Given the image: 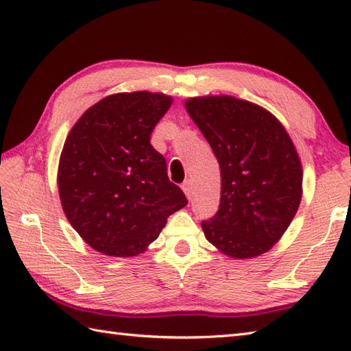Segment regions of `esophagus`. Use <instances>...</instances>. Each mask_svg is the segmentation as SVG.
I'll use <instances>...</instances> for the list:
<instances>
[{
	"label": "esophagus",
	"instance_id": "34e87169",
	"mask_svg": "<svg viewBox=\"0 0 351 351\" xmlns=\"http://www.w3.org/2000/svg\"><path fill=\"white\" fill-rule=\"evenodd\" d=\"M182 190H184V193H185V196H187L189 199H191V196H193V184H191L190 180L185 181V182L182 184Z\"/></svg>",
	"mask_w": 351,
	"mask_h": 351
}]
</instances>
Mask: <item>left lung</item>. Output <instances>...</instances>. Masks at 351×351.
<instances>
[{
  "mask_svg": "<svg viewBox=\"0 0 351 351\" xmlns=\"http://www.w3.org/2000/svg\"><path fill=\"white\" fill-rule=\"evenodd\" d=\"M220 164L219 211L202 221L225 255L249 259L280 240L302 200L303 171L293 140L270 111L234 96L185 102Z\"/></svg>",
  "mask_w": 351,
  "mask_h": 351,
  "instance_id": "left-lung-1",
  "label": "left lung"
}]
</instances>
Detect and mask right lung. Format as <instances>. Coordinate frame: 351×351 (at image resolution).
Returning <instances> with one entry per match:
<instances>
[{
  "label": "right lung",
  "mask_w": 351,
  "mask_h": 351,
  "mask_svg": "<svg viewBox=\"0 0 351 351\" xmlns=\"http://www.w3.org/2000/svg\"><path fill=\"white\" fill-rule=\"evenodd\" d=\"M162 93H116L72 126L58 162L63 211L81 238L108 256H136L158 238L170 214L189 204L169 181L151 134L167 113Z\"/></svg>",
  "instance_id": "add662e5"
}]
</instances>
